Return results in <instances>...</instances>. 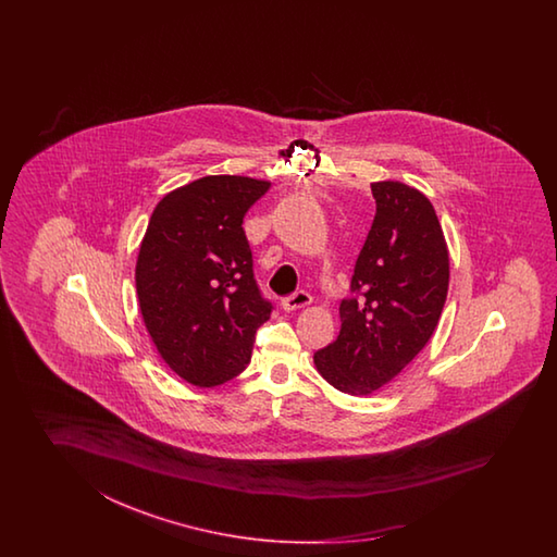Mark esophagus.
I'll use <instances>...</instances> for the list:
<instances>
[{
    "label": "esophagus",
    "mask_w": 557,
    "mask_h": 557,
    "mask_svg": "<svg viewBox=\"0 0 557 557\" xmlns=\"http://www.w3.org/2000/svg\"><path fill=\"white\" fill-rule=\"evenodd\" d=\"M310 302H312V296L305 293V290H298L295 295L284 296L281 305H283V310H286V312H295V310L308 307Z\"/></svg>",
    "instance_id": "1"
}]
</instances>
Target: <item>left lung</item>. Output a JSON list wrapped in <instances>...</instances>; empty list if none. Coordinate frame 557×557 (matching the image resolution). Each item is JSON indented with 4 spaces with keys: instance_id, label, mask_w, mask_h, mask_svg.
I'll use <instances>...</instances> for the list:
<instances>
[{
    "instance_id": "8db88e82",
    "label": "left lung",
    "mask_w": 557,
    "mask_h": 557,
    "mask_svg": "<svg viewBox=\"0 0 557 557\" xmlns=\"http://www.w3.org/2000/svg\"><path fill=\"white\" fill-rule=\"evenodd\" d=\"M376 216L358 255L341 334L314 352L336 391L368 396L408 367L438 326L450 284V252L432 202L400 181L372 183Z\"/></svg>"
}]
</instances>
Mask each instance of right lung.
Masks as SVG:
<instances>
[{
  "mask_svg": "<svg viewBox=\"0 0 557 557\" xmlns=\"http://www.w3.org/2000/svg\"><path fill=\"white\" fill-rule=\"evenodd\" d=\"M269 187L240 175L197 178L166 193L145 231L135 264L143 322L166 367L199 388L238 376L271 319L243 231Z\"/></svg>",
  "mask_w": 557,
  "mask_h": 557,
  "instance_id": "1",
  "label": "right lung"
}]
</instances>
